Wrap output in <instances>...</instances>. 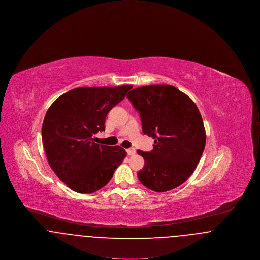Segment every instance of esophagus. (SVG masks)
<instances>
[{"label":"esophagus","instance_id":"esophagus-1","mask_svg":"<svg viewBox=\"0 0 260 260\" xmlns=\"http://www.w3.org/2000/svg\"><path fill=\"white\" fill-rule=\"evenodd\" d=\"M126 153H127V155H129V156H134V155H136V149H135V148L126 149Z\"/></svg>","mask_w":260,"mask_h":260}]
</instances>
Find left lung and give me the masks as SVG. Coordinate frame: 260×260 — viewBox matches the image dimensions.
Listing matches in <instances>:
<instances>
[{"label": "left lung", "instance_id": "1", "mask_svg": "<svg viewBox=\"0 0 260 260\" xmlns=\"http://www.w3.org/2000/svg\"><path fill=\"white\" fill-rule=\"evenodd\" d=\"M126 98L140 115L142 132L153 137L151 152L137 150L145 164L139 181L155 192L174 189L195 171L206 145V131L198 107L170 85L136 87Z\"/></svg>", "mask_w": 260, "mask_h": 260}]
</instances>
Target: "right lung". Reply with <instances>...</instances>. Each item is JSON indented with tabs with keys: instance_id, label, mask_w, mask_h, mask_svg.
Instances as JSON below:
<instances>
[{
	"instance_id": "1",
	"label": "right lung",
	"mask_w": 260,
	"mask_h": 260,
	"mask_svg": "<svg viewBox=\"0 0 260 260\" xmlns=\"http://www.w3.org/2000/svg\"><path fill=\"white\" fill-rule=\"evenodd\" d=\"M132 87H77L59 96L46 113L42 140L47 159L58 178L75 192H96L124 161V148L98 144L93 135L105 129L108 112Z\"/></svg>"
}]
</instances>
